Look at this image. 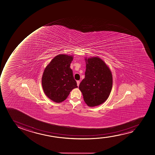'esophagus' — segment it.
Listing matches in <instances>:
<instances>
[{"label": "esophagus", "mask_w": 155, "mask_h": 155, "mask_svg": "<svg viewBox=\"0 0 155 155\" xmlns=\"http://www.w3.org/2000/svg\"><path fill=\"white\" fill-rule=\"evenodd\" d=\"M77 86L79 87V84H80V81L78 80V81H77Z\"/></svg>", "instance_id": "esophagus-1"}]
</instances>
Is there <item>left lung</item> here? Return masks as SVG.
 Instances as JSON below:
<instances>
[{
  "label": "left lung",
  "instance_id": "obj_1",
  "mask_svg": "<svg viewBox=\"0 0 155 155\" xmlns=\"http://www.w3.org/2000/svg\"><path fill=\"white\" fill-rule=\"evenodd\" d=\"M85 78L79 84L84 101L89 107L102 104L108 99L113 84L109 68L99 57L85 58Z\"/></svg>",
  "mask_w": 155,
  "mask_h": 155
}]
</instances>
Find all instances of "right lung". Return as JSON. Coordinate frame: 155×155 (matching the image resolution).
Wrapping results in <instances>:
<instances>
[{
	"label": "right lung",
	"instance_id": "1",
	"mask_svg": "<svg viewBox=\"0 0 155 155\" xmlns=\"http://www.w3.org/2000/svg\"><path fill=\"white\" fill-rule=\"evenodd\" d=\"M73 56L60 54L54 58L44 71L42 85L44 93L57 103L64 101L73 89L78 87L70 64Z\"/></svg>",
	"mask_w": 155,
	"mask_h": 155
}]
</instances>
